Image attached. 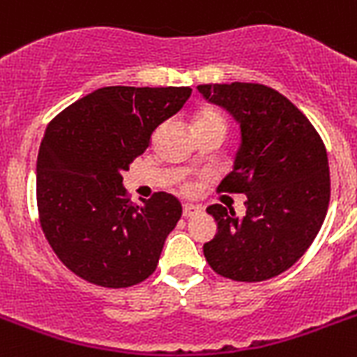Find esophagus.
Listing matches in <instances>:
<instances>
[{"instance_id": "esophagus-1", "label": "esophagus", "mask_w": 357, "mask_h": 357, "mask_svg": "<svg viewBox=\"0 0 357 357\" xmlns=\"http://www.w3.org/2000/svg\"><path fill=\"white\" fill-rule=\"evenodd\" d=\"M197 213H201V208L199 206L184 204V208H182V215H184V218H193V215H197Z\"/></svg>"}]
</instances>
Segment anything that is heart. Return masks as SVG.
Segmentation results:
<instances>
[{
  "mask_svg": "<svg viewBox=\"0 0 357 357\" xmlns=\"http://www.w3.org/2000/svg\"><path fill=\"white\" fill-rule=\"evenodd\" d=\"M212 125H221L225 127L223 118L215 114L213 110H201V112L195 116V129H202V127H212ZM186 190H190V186H186Z\"/></svg>",
  "mask_w": 357,
  "mask_h": 357,
  "instance_id": "heart-1",
  "label": "heart"
}]
</instances>
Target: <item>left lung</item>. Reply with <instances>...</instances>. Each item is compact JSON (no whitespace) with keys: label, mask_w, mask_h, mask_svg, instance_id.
Listing matches in <instances>:
<instances>
[{"label":"left lung","mask_w":357,"mask_h":357,"mask_svg":"<svg viewBox=\"0 0 357 357\" xmlns=\"http://www.w3.org/2000/svg\"><path fill=\"white\" fill-rule=\"evenodd\" d=\"M202 98L227 110L241 142L218 192L245 193L243 218L212 204L218 234L204 258L218 275L261 282L287 271L307 250L326 218L330 169L310 119L282 93L255 82L199 84Z\"/></svg>","instance_id":"obj_1"}]
</instances>
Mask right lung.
I'll return each mask as SVG.
<instances>
[{"label": "right lung", "mask_w": 357, "mask_h": 357, "mask_svg": "<svg viewBox=\"0 0 357 357\" xmlns=\"http://www.w3.org/2000/svg\"><path fill=\"white\" fill-rule=\"evenodd\" d=\"M190 96L188 86H105L47 125L36 160L40 225L59 259L82 280L116 289L155 273L182 206L165 192L134 204L123 173Z\"/></svg>", "instance_id": "right-lung-1"}]
</instances>
